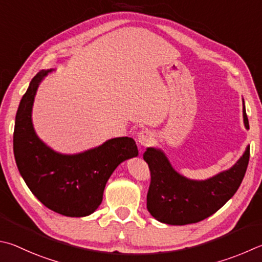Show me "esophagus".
Masks as SVG:
<instances>
[{
  "instance_id": "obj_1",
  "label": "esophagus",
  "mask_w": 262,
  "mask_h": 262,
  "mask_svg": "<svg viewBox=\"0 0 262 262\" xmlns=\"http://www.w3.org/2000/svg\"><path fill=\"white\" fill-rule=\"evenodd\" d=\"M152 141H154V134L147 129L141 130L137 135V142L142 146H149L152 143Z\"/></svg>"
}]
</instances>
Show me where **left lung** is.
<instances>
[{
	"label": "left lung",
	"mask_w": 262,
	"mask_h": 262,
	"mask_svg": "<svg viewBox=\"0 0 262 262\" xmlns=\"http://www.w3.org/2000/svg\"><path fill=\"white\" fill-rule=\"evenodd\" d=\"M243 118L245 128L249 129L244 99ZM143 158L151 173L147 211L160 222L183 226L211 216L234 196L249 165L250 146L232 167L202 181L190 180L178 173L160 149L147 147Z\"/></svg>",
	"instance_id": "1"
}]
</instances>
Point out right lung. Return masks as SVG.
<instances>
[{
	"mask_svg": "<svg viewBox=\"0 0 262 262\" xmlns=\"http://www.w3.org/2000/svg\"><path fill=\"white\" fill-rule=\"evenodd\" d=\"M52 70H42L32 79L19 104L13 154L19 173L32 193L51 211L81 217L101 205L107 180L126 159L139 155L130 137H116L75 155H63L43 143L32 122L37 87Z\"/></svg>",
	"mask_w": 262,
	"mask_h": 262,
	"instance_id": "obj_1",
	"label": "right lung"
}]
</instances>
